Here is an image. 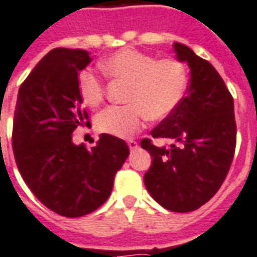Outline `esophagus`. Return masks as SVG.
Returning <instances> with one entry per match:
<instances>
[{"mask_svg":"<svg viewBox=\"0 0 257 257\" xmlns=\"http://www.w3.org/2000/svg\"><path fill=\"white\" fill-rule=\"evenodd\" d=\"M127 145H128V148H130L131 152H134V151H137V149H138V142L133 141V140L127 141Z\"/></svg>","mask_w":257,"mask_h":257,"instance_id":"obj_1","label":"esophagus"}]
</instances>
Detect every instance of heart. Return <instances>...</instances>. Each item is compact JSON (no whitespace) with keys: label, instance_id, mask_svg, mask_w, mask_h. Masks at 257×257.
<instances>
[{"label":"heart","instance_id":"b5f03b06","mask_svg":"<svg viewBox=\"0 0 257 257\" xmlns=\"http://www.w3.org/2000/svg\"><path fill=\"white\" fill-rule=\"evenodd\" d=\"M101 68L115 79L130 82L127 105L108 106L98 113L95 126L101 133L128 138L140 130L149 116L159 120L177 108L188 86L182 63L174 59L157 60L136 49H121L106 56ZM79 93L86 105L98 106L104 100V82L93 71L79 75Z\"/></svg>","mask_w":257,"mask_h":257}]
</instances>
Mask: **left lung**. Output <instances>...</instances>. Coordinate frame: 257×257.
<instances>
[{
	"label": "left lung",
	"instance_id": "obj_1",
	"mask_svg": "<svg viewBox=\"0 0 257 257\" xmlns=\"http://www.w3.org/2000/svg\"><path fill=\"white\" fill-rule=\"evenodd\" d=\"M179 63L190 69L186 95L151 131L168 147L142 140L152 156L144 175L155 201L172 212H190L207 203L222 186L235 149L234 101L218 71L186 45L174 44Z\"/></svg>",
	"mask_w": 257,
	"mask_h": 257
}]
</instances>
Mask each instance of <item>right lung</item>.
Segmentation results:
<instances>
[{
	"instance_id": "1",
	"label": "right lung",
	"mask_w": 257,
	"mask_h": 257,
	"mask_svg": "<svg viewBox=\"0 0 257 257\" xmlns=\"http://www.w3.org/2000/svg\"><path fill=\"white\" fill-rule=\"evenodd\" d=\"M91 60L82 49L50 50L20 86L13 119V155L24 182L41 203L67 218L105 203L130 153L110 134H100L91 149L72 141L76 127L90 124L78 75Z\"/></svg>"
}]
</instances>
